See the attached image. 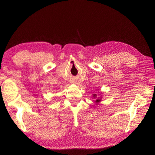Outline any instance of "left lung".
<instances>
[{"instance_id":"1","label":"left lung","mask_w":155,"mask_h":155,"mask_svg":"<svg viewBox=\"0 0 155 155\" xmlns=\"http://www.w3.org/2000/svg\"><path fill=\"white\" fill-rule=\"evenodd\" d=\"M93 96H94V97H95V98H96V97H97V94H93ZM100 101H101V99H96V102H99Z\"/></svg>"}]
</instances>
